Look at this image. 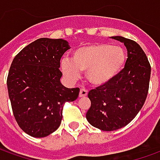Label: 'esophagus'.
<instances>
[{
  "mask_svg": "<svg viewBox=\"0 0 160 160\" xmlns=\"http://www.w3.org/2000/svg\"><path fill=\"white\" fill-rule=\"evenodd\" d=\"M88 95V90L84 88H81L80 90V97H85Z\"/></svg>",
  "mask_w": 160,
  "mask_h": 160,
  "instance_id": "1",
  "label": "esophagus"
}]
</instances>
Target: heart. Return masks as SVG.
Here are the masks:
<instances>
[{
	"label": "heart",
	"mask_w": 160,
	"mask_h": 160,
	"mask_svg": "<svg viewBox=\"0 0 160 160\" xmlns=\"http://www.w3.org/2000/svg\"><path fill=\"white\" fill-rule=\"evenodd\" d=\"M127 54L121 46L109 43H93L75 49L72 61H61L63 73L71 80H76L80 72H86L87 79L95 86L108 83L124 68Z\"/></svg>",
	"instance_id": "obj_1"
}]
</instances>
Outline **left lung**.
<instances>
[{
  "label": "left lung",
  "instance_id": "1",
  "mask_svg": "<svg viewBox=\"0 0 160 160\" xmlns=\"http://www.w3.org/2000/svg\"><path fill=\"white\" fill-rule=\"evenodd\" d=\"M112 38L124 43L128 58L114 80L89 91L86 115L91 125L104 131L121 129L134 119L144 106L151 78V65L139 44L119 36Z\"/></svg>",
  "mask_w": 160,
  "mask_h": 160
}]
</instances>
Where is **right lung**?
Segmentation results:
<instances>
[{
  "label": "right lung",
  "mask_w": 160,
  "mask_h": 160,
  "mask_svg": "<svg viewBox=\"0 0 160 160\" xmlns=\"http://www.w3.org/2000/svg\"><path fill=\"white\" fill-rule=\"evenodd\" d=\"M70 49L61 38H43L22 49L12 61L7 79L16 122L25 133L44 138L61 123L64 104L73 102L80 88L60 82V58Z\"/></svg>",
  "instance_id": "1"
}]
</instances>
